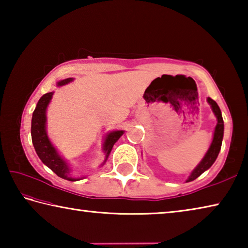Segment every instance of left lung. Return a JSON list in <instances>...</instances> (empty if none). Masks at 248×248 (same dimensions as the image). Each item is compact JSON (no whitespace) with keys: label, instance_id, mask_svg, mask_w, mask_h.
Wrapping results in <instances>:
<instances>
[{"label":"left lung","instance_id":"left-lung-1","mask_svg":"<svg viewBox=\"0 0 248 248\" xmlns=\"http://www.w3.org/2000/svg\"><path fill=\"white\" fill-rule=\"evenodd\" d=\"M208 103L211 105L212 110H213V112H215V115L217 118V127L215 130V136H213L212 143H211V145H210L207 154L204 155V157L202 158V161L200 162V164L197 166L194 170H192V173L190 174L189 178L187 179V182L195 180L197 177H199V176L202 174L204 170L210 169L213 163H215V161L217 157V155H219L220 150H221L222 139H223L224 123H223V119H222L221 110H220L219 106H217V104L210 97H208Z\"/></svg>","mask_w":248,"mask_h":248}]
</instances>
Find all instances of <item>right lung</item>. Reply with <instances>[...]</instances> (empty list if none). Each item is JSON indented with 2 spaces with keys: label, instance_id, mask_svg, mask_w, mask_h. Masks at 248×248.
I'll return each instance as SVG.
<instances>
[{
  "label": "right lung",
  "instance_id": "obj_1",
  "mask_svg": "<svg viewBox=\"0 0 248 248\" xmlns=\"http://www.w3.org/2000/svg\"><path fill=\"white\" fill-rule=\"evenodd\" d=\"M71 81H72V78H66L63 79V81L59 82L58 85H64V84H68ZM52 92H50V93L41 96L38 104H37L36 109L33 110L31 119L32 144L39 158L53 173H56L59 177L74 182V180L78 179L69 177L70 170L68 165H66V163L63 159L59 156L57 151L54 150L52 144L50 143L47 133H46V109H47V106L50 99L52 97ZM123 134L124 131H114L109 133L106 137V140L104 142V152L106 154V158L108 157L109 153H110L112 146H114V144L118 141V139Z\"/></svg>",
  "mask_w": 248,
  "mask_h": 248
}]
</instances>
